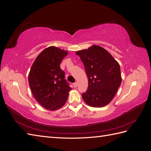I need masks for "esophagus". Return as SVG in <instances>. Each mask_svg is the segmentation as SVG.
<instances>
[{"instance_id": "obj_1", "label": "esophagus", "mask_w": 151, "mask_h": 151, "mask_svg": "<svg viewBox=\"0 0 151 151\" xmlns=\"http://www.w3.org/2000/svg\"><path fill=\"white\" fill-rule=\"evenodd\" d=\"M77 86V82H76V83H74V88H76Z\"/></svg>"}]
</instances>
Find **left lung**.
<instances>
[{
    "mask_svg": "<svg viewBox=\"0 0 151 151\" xmlns=\"http://www.w3.org/2000/svg\"><path fill=\"white\" fill-rule=\"evenodd\" d=\"M85 67L88 88L82 94L89 106H106L115 96L122 83L119 63L104 48L94 45L76 52Z\"/></svg>",
    "mask_w": 151,
    "mask_h": 151,
    "instance_id": "8db88e82",
    "label": "left lung"
}]
</instances>
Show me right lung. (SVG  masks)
<instances>
[{
  "label": "right lung",
  "mask_w": 151,
  "mask_h": 151,
  "mask_svg": "<svg viewBox=\"0 0 151 151\" xmlns=\"http://www.w3.org/2000/svg\"><path fill=\"white\" fill-rule=\"evenodd\" d=\"M67 54V51L53 46L45 48L35 59L29 73V84L35 99L49 110L62 107L71 90L60 67Z\"/></svg>",
  "instance_id": "add662e5"
}]
</instances>
